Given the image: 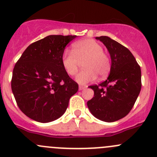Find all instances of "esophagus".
<instances>
[{
	"mask_svg": "<svg viewBox=\"0 0 157 157\" xmlns=\"http://www.w3.org/2000/svg\"><path fill=\"white\" fill-rule=\"evenodd\" d=\"M85 88H86V87H85V86H82V85H79V87H78V89H79V90H84V89H85Z\"/></svg>",
	"mask_w": 157,
	"mask_h": 157,
	"instance_id": "34e87169",
	"label": "esophagus"
}]
</instances>
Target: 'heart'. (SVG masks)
I'll list each match as a JSON object with an SVG mask.
<instances>
[{
    "label": "heart",
    "mask_w": 157,
    "mask_h": 157,
    "mask_svg": "<svg viewBox=\"0 0 157 157\" xmlns=\"http://www.w3.org/2000/svg\"><path fill=\"white\" fill-rule=\"evenodd\" d=\"M83 61L84 69L76 77V81L81 85L93 82L97 75L104 78L110 71L109 56L103 51L102 45L93 39L88 38L74 43L72 52L67 51L62 56L63 67L70 76L76 75L79 64Z\"/></svg>",
    "instance_id": "obj_1"
}]
</instances>
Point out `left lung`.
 <instances>
[{
    "label": "left lung",
    "instance_id": "obj_1",
    "mask_svg": "<svg viewBox=\"0 0 157 157\" xmlns=\"http://www.w3.org/2000/svg\"><path fill=\"white\" fill-rule=\"evenodd\" d=\"M111 56L110 73L99 85H90L94 97L88 101L96 118L107 122L122 119L132 110L141 88V72L131 51L107 36L96 37Z\"/></svg>",
    "mask_w": 157,
    "mask_h": 157
}]
</instances>
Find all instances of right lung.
Returning a JSON list of instances; mask_svg holds the SVG:
<instances>
[{
  "instance_id": "obj_1",
  "label": "right lung",
  "mask_w": 157,
  "mask_h": 157,
  "mask_svg": "<svg viewBox=\"0 0 157 157\" xmlns=\"http://www.w3.org/2000/svg\"><path fill=\"white\" fill-rule=\"evenodd\" d=\"M76 35H54L31 44L16 63L11 88L20 110L39 122H49L67 110L78 90L62 66L66 46Z\"/></svg>"
}]
</instances>
